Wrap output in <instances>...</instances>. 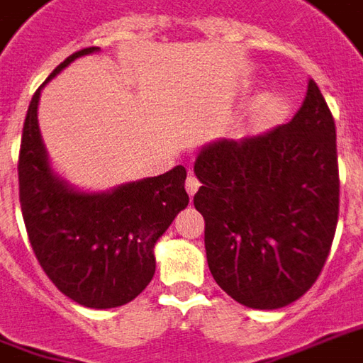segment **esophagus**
Here are the masks:
<instances>
[{"label": "esophagus", "mask_w": 363, "mask_h": 363, "mask_svg": "<svg viewBox=\"0 0 363 363\" xmlns=\"http://www.w3.org/2000/svg\"><path fill=\"white\" fill-rule=\"evenodd\" d=\"M184 186H186V193L193 196L196 191H199V186H201V182H199V179L194 177V174H191L189 179H186V182H184Z\"/></svg>", "instance_id": "1"}]
</instances>
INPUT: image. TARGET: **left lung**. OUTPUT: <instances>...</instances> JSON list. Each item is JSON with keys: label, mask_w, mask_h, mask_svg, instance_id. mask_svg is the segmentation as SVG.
I'll use <instances>...</instances> for the list:
<instances>
[{"label": "left lung", "mask_w": 363, "mask_h": 363, "mask_svg": "<svg viewBox=\"0 0 363 363\" xmlns=\"http://www.w3.org/2000/svg\"><path fill=\"white\" fill-rule=\"evenodd\" d=\"M194 206L205 217L208 269L253 309H279L315 283L340 215L335 122L318 84L289 124L201 150Z\"/></svg>", "instance_id": "8db88e82"}]
</instances>
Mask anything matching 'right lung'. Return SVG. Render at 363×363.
<instances>
[{"instance_id": "obj_1", "label": "right lung", "mask_w": 363, "mask_h": 363, "mask_svg": "<svg viewBox=\"0 0 363 363\" xmlns=\"http://www.w3.org/2000/svg\"><path fill=\"white\" fill-rule=\"evenodd\" d=\"M96 50L86 48L66 57L48 80ZM40 90L42 86L26 114L18 160L19 205L35 259L76 303L94 309L124 306L150 283L157 269L155 243L189 205L186 170L174 167L112 193L72 191L48 164L38 128Z\"/></svg>"}]
</instances>
